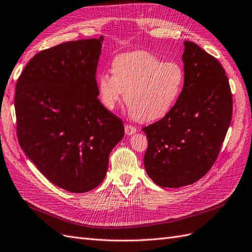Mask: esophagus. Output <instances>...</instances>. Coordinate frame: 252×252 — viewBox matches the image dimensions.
Returning a JSON list of instances; mask_svg holds the SVG:
<instances>
[{
  "label": "esophagus",
  "mask_w": 252,
  "mask_h": 252,
  "mask_svg": "<svg viewBox=\"0 0 252 252\" xmlns=\"http://www.w3.org/2000/svg\"><path fill=\"white\" fill-rule=\"evenodd\" d=\"M136 131H137L136 127L133 126L126 125V126H125V132H126V135H132V134H134V133H136Z\"/></svg>",
  "instance_id": "obj_1"
}]
</instances>
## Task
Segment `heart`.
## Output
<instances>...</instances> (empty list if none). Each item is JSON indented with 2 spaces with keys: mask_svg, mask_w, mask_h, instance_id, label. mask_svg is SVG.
I'll return each instance as SVG.
<instances>
[{
  "mask_svg": "<svg viewBox=\"0 0 252 252\" xmlns=\"http://www.w3.org/2000/svg\"><path fill=\"white\" fill-rule=\"evenodd\" d=\"M113 75L98 76L99 99L113 111L125 93V102L133 118L151 122L170 113L182 93L184 70L175 62H163L145 51L116 56L112 63Z\"/></svg>",
  "mask_w": 252,
  "mask_h": 252,
  "instance_id": "heart-1",
  "label": "heart"
}]
</instances>
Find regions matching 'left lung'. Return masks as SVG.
Masks as SVG:
<instances>
[{"instance_id":"obj_1","label":"left lung","mask_w":252,"mask_h":252,"mask_svg":"<svg viewBox=\"0 0 252 252\" xmlns=\"http://www.w3.org/2000/svg\"><path fill=\"white\" fill-rule=\"evenodd\" d=\"M184 85L168 115L143 131L144 164L162 188L195 183L217 158L232 118L229 80L219 62L196 43L184 41Z\"/></svg>"}]
</instances>
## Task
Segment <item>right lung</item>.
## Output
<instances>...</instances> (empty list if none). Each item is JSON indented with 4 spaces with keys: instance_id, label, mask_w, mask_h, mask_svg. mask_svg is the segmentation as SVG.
I'll use <instances>...</instances> for the list:
<instances>
[{
    "instance_id": "obj_1",
    "label": "right lung",
    "mask_w": 252,
    "mask_h": 252,
    "mask_svg": "<svg viewBox=\"0 0 252 252\" xmlns=\"http://www.w3.org/2000/svg\"><path fill=\"white\" fill-rule=\"evenodd\" d=\"M104 38L41 51L17 82L19 144L50 182L71 192L95 189L109 153L122 139V121L98 100L95 71Z\"/></svg>"
}]
</instances>
